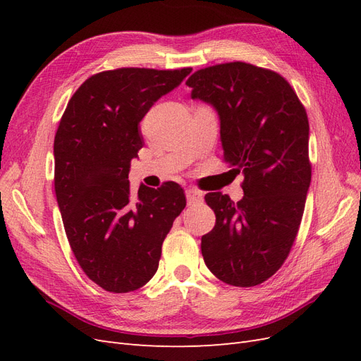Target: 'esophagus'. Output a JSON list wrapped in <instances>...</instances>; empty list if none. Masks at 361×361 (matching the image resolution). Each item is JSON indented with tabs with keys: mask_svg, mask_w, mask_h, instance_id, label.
I'll list each match as a JSON object with an SVG mask.
<instances>
[{
	"mask_svg": "<svg viewBox=\"0 0 361 361\" xmlns=\"http://www.w3.org/2000/svg\"><path fill=\"white\" fill-rule=\"evenodd\" d=\"M187 200L190 204L200 203V202H203V192L195 190V188H190V190H187Z\"/></svg>",
	"mask_w": 361,
	"mask_h": 361,
	"instance_id": "esophagus-1",
	"label": "esophagus"
}]
</instances>
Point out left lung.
Here are the masks:
<instances>
[{"instance_id":"obj_1","label":"left lung","mask_w":361,"mask_h":361,"mask_svg":"<svg viewBox=\"0 0 361 361\" xmlns=\"http://www.w3.org/2000/svg\"><path fill=\"white\" fill-rule=\"evenodd\" d=\"M187 85L216 110L223 158L244 174L239 202L204 195L216 216L202 236L204 264L227 285L257 286L280 269L301 224L312 179L307 113L281 75L244 61L200 69Z\"/></svg>"}]
</instances>
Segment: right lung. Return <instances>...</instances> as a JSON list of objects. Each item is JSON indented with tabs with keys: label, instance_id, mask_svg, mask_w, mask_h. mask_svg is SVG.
I'll return each mask as SVG.
<instances>
[{
	"label": "right lung",
	"instance_id": "1",
	"mask_svg": "<svg viewBox=\"0 0 361 361\" xmlns=\"http://www.w3.org/2000/svg\"><path fill=\"white\" fill-rule=\"evenodd\" d=\"M192 69L120 68L92 75L73 93L54 138V187L80 267L114 293L155 276L161 247L187 199L180 185L129 188L130 161L145 141L140 122Z\"/></svg>",
	"mask_w": 361,
	"mask_h": 361
}]
</instances>
